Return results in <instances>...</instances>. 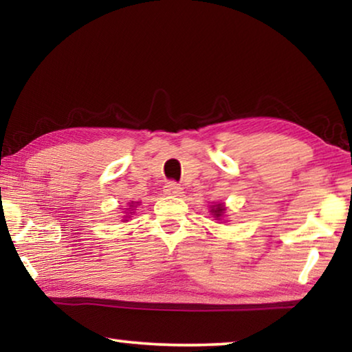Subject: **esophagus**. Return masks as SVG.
Masks as SVG:
<instances>
[{"mask_svg":"<svg viewBox=\"0 0 352 352\" xmlns=\"http://www.w3.org/2000/svg\"><path fill=\"white\" fill-rule=\"evenodd\" d=\"M164 192L168 195H174V197H178V195H182V188L180 184H177L175 182H168L164 184Z\"/></svg>","mask_w":352,"mask_h":352,"instance_id":"esophagus-1","label":"esophagus"}]
</instances>
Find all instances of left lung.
<instances>
[{
  "label": "left lung",
  "instance_id": "left-lung-1",
  "mask_svg": "<svg viewBox=\"0 0 352 352\" xmlns=\"http://www.w3.org/2000/svg\"><path fill=\"white\" fill-rule=\"evenodd\" d=\"M223 211H225V208H223L222 204L214 205L212 210H211V212L214 214V217H220V216H222V214H223Z\"/></svg>",
  "mask_w": 352,
  "mask_h": 352
}]
</instances>
